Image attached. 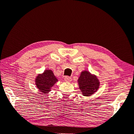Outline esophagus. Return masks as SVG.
<instances>
[{
	"label": "esophagus",
	"mask_w": 134,
	"mask_h": 134,
	"mask_svg": "<svg viewBox=\"0 0 134 134\" xmlns=\"http://www.w3.org/2000/svg\"><path fill=\"white\" fill-rule=\"evenodd\" d=\"M64 80H65V81L66 82H71V78L70 77H69V76H65V78H64Z\"/></svg>",
	"instance_id": "1"
}]
</instances>
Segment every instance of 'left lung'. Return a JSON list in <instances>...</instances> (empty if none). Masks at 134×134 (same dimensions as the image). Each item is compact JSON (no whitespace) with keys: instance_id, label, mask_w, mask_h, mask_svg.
Wrapping results in <instances>:
<instances>
[{"instance_id":"left-lung-1","label":"left lung","mask_w":134,"mask_h":134,"mask_svg":"<svg viewBox=\"0 0 134 134\" xmlns=\"http://www.w3.org/2000/svg\"><path fill=\"white\" fill-rule=\"evenodd\" d=\"M79 88L84 96H91L98 90L99 82L97 78L87 71H82L78 79Z\"/></svg>"}]
</instances>
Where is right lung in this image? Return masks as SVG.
I'll list each match as a JSON object with an SVG mask.
<instances>
[{
	"instance_id": "add662e5",
	"label": "right lung",
	"mask_w": 134,
	"mask_h": 134,
	"mask_svg": "<svg viewBox=\"0 0 134 134\" xmlns=\"http://www.w3.org/2000/svg\"><path fill=\"white\" fill-rule=\"evenodd\" d=\"M36 85L40 91L47 93L51 91V87L58 80L51 70H46L42 74L38 75L36 79Z\"/></svg>"
}]
</instances>
